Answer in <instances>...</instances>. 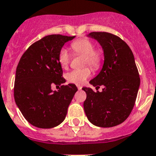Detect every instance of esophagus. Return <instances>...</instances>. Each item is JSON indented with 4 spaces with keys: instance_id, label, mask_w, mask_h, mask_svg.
Listing matches in <instances>:
<instances>
[{
    "instance_id": "obj_1",
    "label": "esophagus",
    "mask_w": 156,
    "mask_h": 156,
    "mask_svg": "<svg viewBox=\"0 0 156 156\" xmlns=\"http://www.w3.org/2000/svg\"><path fill=\"white\" fill-rule=\"evenodd\" d=\"M82 86H78V90H82Z\"/></svg>"
}]
</instances>
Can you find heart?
I'll return each instance as SVG.
<instances>
[{
  "instance_id": "b5f03b06",
  "label": "heart",
  "mask_w": 156,
  "mask_h": 156,
  "mask_svg": "<svg viewBox=\"0 0 156 156\" xmlns=\"http://www.w3.org/2000/svg\"><path fill=\"white\" fill-rule=\"evenodd\" d=\"M71 48L74 53L84 56L83 66L88 65L94 70H98L102 62V55L99 51L94 50V44L91 40L87 39H79L71 44ZM58 60L62 68H67L70 62V55L66 48L60 49L58 55ZM91 74L89 67L74 70L67 73L66 80L75 85H83L86 79Z\"/></svg>"
}]
</instances>
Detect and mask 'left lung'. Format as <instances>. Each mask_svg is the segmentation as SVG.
Masks as SVG:
<instances>
[{"label": "left lung", "instance_id": "1", "mask_svg": "<svg viewBox=\"0 0 156 156\" xmlns=\"http://www.w3.org/2000/svg\"><path fill=\"white\" fill-rule=\"evenodd\" d=\"M100 44L104 51V64L100 73L90 81L101 92L83 87L86 99L83 106L93 125L109 128L124 122L134 107L140 79L132 50L118 36L108 32L87 35Z\"/></svg>", "mask_w": 156, "mask_h": 156}]
</instances>
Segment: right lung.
Segmentation results:
<instances>
[{"instance_id": "obj_1", "label": "right lung", "mask_w": 156, "mask_h": 156, "mask_svg": "<svg viewBox=\"0 0 156 156\" xmlns=\"http://www.w3.org/2000/svg\"><path fill=\"white\" fill-rule=\"evenodd\" d=\"M75 36L50 35L31 44L20 59L16 71L14 98L23 117L33 126L51 129L65 119L78 88L74 84L51 90L66 82L58 55Z\"/></svg>"}]
</instances>
